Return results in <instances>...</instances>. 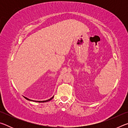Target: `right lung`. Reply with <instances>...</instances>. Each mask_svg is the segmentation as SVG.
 <instances>
[{"label": "right lung", "mask_w": 128, "mask_h": 128, "mask_svg": "<svg viewBox=\"0 0 128 128\" xmlns=\"http://www.w3.org/2000/svg\"><path fill=\"white\" fill-rule=\"evenodd\" d=\"M24 97H25V96H24ZM53 98H54V96H52V98H51L50 99H48V100H43V101H36V100H31V99H28V98H26V97H25V98L26 99H27V100H30V101H33V102H39V103H44V102H48V101H50V100H51V99H53Z\"/></svg>", "instance_id": "right-lung-1"}]
</instances>
